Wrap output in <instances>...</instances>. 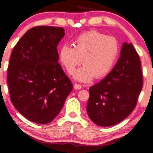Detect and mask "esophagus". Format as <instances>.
Returning a JSON list of instances; mask_svg holds the SVG:
<instances>
[{"mask_svg": "<svg viewBox=\"0 0 153 153\" xmlns=\"http://www.w3.org/2000/svg\"><path fill=\"white\" fill-rule=\"evenodd\" d=\"M74 87L75 89L76 90H79L82 89V86L80 85H78V84H75V85H74Z\"/></svg>", "mask_w": 153, "mask_h": 153, "instance_id": "34e87169", "label": "esophagus"}]
</instances>
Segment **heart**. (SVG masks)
Here are the masks:
<instances>
[{"label": "heart", "instance_id": "1", "mask_svg": "<svg viewBox=\"0 0 153 153\" xmlns=\"http://www.w3.org/2000/svg\"><path fill=\"white\" fill-rule=\"evenodd\" d=\"M74 45V47L63 45L59 49V58L69 74L74 73L82 60L84 65L74 74V78L81 82H89L94 77L100 79L107 76L119 55L117 39L96 30L79 34Z\"/></svg>", "mask_w": 153, "mask_h": 153}]
</instances>
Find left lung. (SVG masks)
<instances>
[{
  "label": "left lung",
  "instance_id": "left-lung-1",
  "mask_svg": "<svg viewBox=\"0 0 153 153\" xmlns=\"http://www.w3.org/2000/svg\"><path fill=\"white\" fill-rule=\"evenodd\" d=\"M143 87L141 61L133 45L125 42L111 71L89 88L88 115L99 126H114L134 110Z\"/></svg>",
  "mask_w": 153,
  "mask_h": 153
}]
</instances>
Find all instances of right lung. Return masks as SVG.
I'll list each match as a JSON object with an SVG mask.
<instances>
[{"label": "right lung", "instance_id": "obj_1", "mask_svg": "<svg viewBox=\"0 0 153 153\" xmlns=\"http://www.w3.org/2000/svg\"><path fill=\"white\" fill-rule=\"evenodd\" d=\"M64 34L62 27H34L19 39L10 56L7 85L12 103L36 123L52 121L73 89L58 63L57 47Z\"/></svg>", "mask_w": 153, "mask_h": 153}]
</instances>
